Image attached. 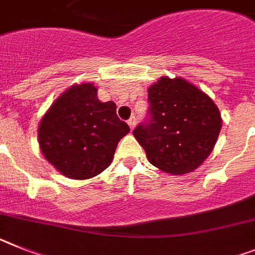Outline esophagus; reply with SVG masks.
Instances as JSON below:
<instances>
[{"label":"esophagus","instance_id":"obj_1","mask_svg":"<svg viewBox=\"0 0 255 255\" xmlns=\"http://www.w3.org/2000/svg\"><path fill=\"white\" fill-rule=\"evenodd\" d=\"M128 124H129L130 129H134V128H135V125H136V119H135V116H131V117H130V119L128 120Z\"/></svg>","mask_w":255,"mask_h":255}]
</instances>
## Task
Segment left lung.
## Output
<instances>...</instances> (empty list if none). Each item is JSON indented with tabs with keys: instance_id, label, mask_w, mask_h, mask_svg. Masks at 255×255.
I'll return each instance as SVG.
<instances>
[{
	"instance_id": "left-lung-1",
	"label": "left lung",
	"mask_w": 255,
	"mask_h": 255,
	"mask_svg": "<svg viewBox=\"0 0 255 255\" xmlns=\"http://www.w3.org/2000/svg\"><path fill=\"white\" fill-rule=\"evenodd\" d=\"M148 117L132 134L153 166L191 173L214 148L222 128L214 102L183 78L161 77L148 89Z\"/></svg>"
}]
</instances>
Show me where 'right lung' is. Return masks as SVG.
<instances>
[{
    "label": "right lung",
    "instance_id": "right-lung-1",
    "mask_svg": "<svg viewBox=\"0 0 255 255\" xmlns=\"http://www.w3.org/2000/svg\"><path fill=\"white\" fill-rule=\"evenodd\" d=\"M93 84L75 85L42 117L38 143L50 164L65 177L89 179L112 162L120 139L129 132L116 104L101 102Z\"/></svg>",
    "mask_w": 255,
    "mask_h": 255
}]
</instances>
